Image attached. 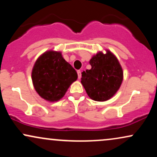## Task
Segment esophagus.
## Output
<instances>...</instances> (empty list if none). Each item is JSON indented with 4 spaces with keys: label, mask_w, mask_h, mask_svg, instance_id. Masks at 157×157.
I'll use <instances>...</instances> for the list:
<instances>
[{
    "label": "esophagus",
    "mask_w": 157,
    "mask_h": 157,
    "mask_svg": "<svg viewBox=\"0 0 157 157\" xmlns=\"http://www.w3.org/2000/svg\"><path fill=\"white\" fill-rule=\"evenodd\" d=\"M77 75H78V79H80L81 78V71L80 70H78L77 71Z\"/></svg>",
    "instance_id": "obj_1"
}]
</instances>
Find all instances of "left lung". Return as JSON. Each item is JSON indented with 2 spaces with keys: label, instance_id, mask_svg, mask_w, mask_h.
<instances>
[{
  "label": "left lung",
  "instance_id": "obj_1",
  "mask_svg": "<svg viewBox=\"0 0 157 157\" xmlns=\"http://www.w3.org/2000/svg\"><path fill=\"white\" fill-rule=\"evenodd\" d=\"M91 69L82 72L81 83L93 100L103 102L112 97L121 86L123 71L111 52H99L89 61Z\"/></svg>",
  "mask_w": 157,
  "mask_h": 157
}]
</instances>
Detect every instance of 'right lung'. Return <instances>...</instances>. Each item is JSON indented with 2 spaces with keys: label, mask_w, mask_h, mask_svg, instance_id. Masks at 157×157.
<instances>
[{
  "label": "right lung",
  "mask_w": 157,
  "mask_h": 157,
  "mask_svg": "<svg viewBox=\"0 0 157 157\" xmlns=\"http://www.w3.org/2000/svg\"><path fill=\"white\" fill-rule=\"evenodd\" d=\"M77 79V71L65 60L60 52L46 51L36 60L32 80L37 93L48 102L63 98L69 86Z\"/></svg>",
  "instance_id": "add662e5"
}]
</instances>
